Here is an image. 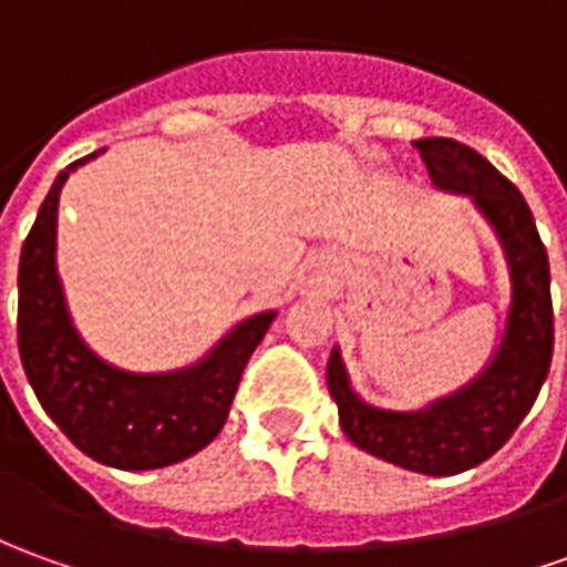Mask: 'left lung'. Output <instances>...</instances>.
Segmentation results:
<instances>
[{
  "label": "left lung",
  "mask_w": 567,
  "mask_h": 567,
  "mask_svg": "<svg viewBox=\"0 0 567 567\" xmlns=\"http://www.w3.org/2000/svg\"><path fill=\"white\" fill-rule=\"evenodd\" d=\"M431 183L444 192L472 195L506 251L512 303L506 332L491 365L415 413L369 406L353 394L341 350L329 357V394L338 403L341 429L353 444L422 475H460L491 460L530 413L553 363V298L549 260L522 192L487 157L456 138L413 142Z\"/></svg>",
  "instance_id": "obj_1"
}]
</instances>
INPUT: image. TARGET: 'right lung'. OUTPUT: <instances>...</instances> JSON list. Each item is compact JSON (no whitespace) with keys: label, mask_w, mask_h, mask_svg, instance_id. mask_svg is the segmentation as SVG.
I'll return each instance as SVG.
<instances>
[{"label":"right lung","mask_w":567,"mask_h":567,"mask_svg":"<svg viewBox=\"0 0 567 567\" xmlns=\"http://www.w3.org/2000/svg\"><path fill=\"white\" fill-rule=\"evenodd\" d=\"M90 157L58 173L24 238L18 267V350L42 410L73 446L123 472L164 468L195 456L226 425L241 372L276 313L238 322L204 360L179 372L138 375L99 360L73 329L55 269L58 195L68 173Z\"/></svg>","instance_id":"right-lung-1"}]
</instances>
